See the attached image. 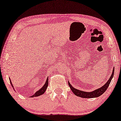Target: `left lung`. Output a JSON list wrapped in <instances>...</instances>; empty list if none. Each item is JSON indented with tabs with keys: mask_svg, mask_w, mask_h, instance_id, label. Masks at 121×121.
Wrapping results in <instances>:
<instances>
[{
	"mask_svg": "<svg viewBox=\"0 0 121 121\" xmlns=\"http://www.w3.org/2000/svg\"><path fill=\"white\" fill-rule=\"evenodd\" d=\"M114 68L113 69V71L112 73V75H111L110 78L108 80V81L107 82V83L105 85H103L102 87L100 88H99L94 91H93L91 92H86L83 91H79V90L76 89L75 88L72 87V86L70 85L69 82H68V85L69 87L70 88L72 91L73 92V93L75 95L78 96L83 97V98H93V97H99L103 94L104 92L106 91L107 88H108V86H109L110 83V82L112 81V79L114 76Z\"/></svg>",
	"mask_w": 121,
	"mask_h": 121,
	"instance_id": "8db88e82",
	"label": "left lung"
}]
</instances>
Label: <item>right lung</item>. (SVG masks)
<instances>
[{"label":"right lung","mask_w":121,"mask_h":121,"mask_svg":"<svg viewBox=\"0 0 121 121\" xmlns=\"http://www.w3.org/2000/svg\"><path fill=\"white\" fill-rule=\"evenodd\" d=\"M9 81L11 82V85H12V86H13L12 83H11V81L10 80V78H9ZM48 78H47V80H46V81L45 82V84L44 85V86H43V87H42L41 89H40V90H39V91H37L36 92V93L34 94V95H33L32 96V97H36V96H40L42 94H43L45 93L46 90L47 89V88L48 87Z\"/></svg>","instance_id":"add662e5"}]
</instances>
